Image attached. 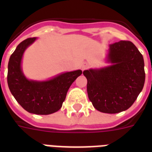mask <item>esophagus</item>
<instances>
[{
	"label": "esophagus",
	"instance_id": "obj_1",
	"mask_svg": "<svg viewBox=\"0 0 152 152\" xmlns=\"http://www.w3.org/2000/svg\"><path fill=\"white\" fill-rule=\"evenodd\" d=\"M88 68V64H87V63H83V64H81V69L82 70L87 69Z\"/></svg>",
	"mask_w": 152,
	"mask_h": 152
}]
</instances>
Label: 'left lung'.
<instances>
[{
	"label": "left lung",
	"instance_id": "1",
	"mask_svg": "<svg viewBox=\"0 0 152 152\" xmlns=\"http://www.w3.org/2000/svg\"><path fill=\"white\" fill-rule=\"evenodd\" d=\"M110 66L84 71L89 100L96 110L118 113L128 110L142 91L145 80L143 56L132 42L110 45Z\"/></svg>",
	"mask_w": 152,
	"mask_h": 152
}]
</instances>
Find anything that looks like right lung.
Masks as SVG:
<instances>
[{
  "label": "right lung",
  "mask_w": 152,
  "mask_h": 152,
  "mask_svg": "<svg viewBox=\"0 0 152 152\" xmlns=\"http://www.w3.org/2000/svg\"><path fill=\"white\" fill-rule=\"evenodd\" d=\"M36 40V37L23 40L10 56L7 84L13 96L24 110L37 115H49L61 109L68 89L82 71L64 72L42 81L27 79L23 73L21 62L25 50Z\"/></svg>",
  "instance_id": "add662e5"
}]
</instances>
